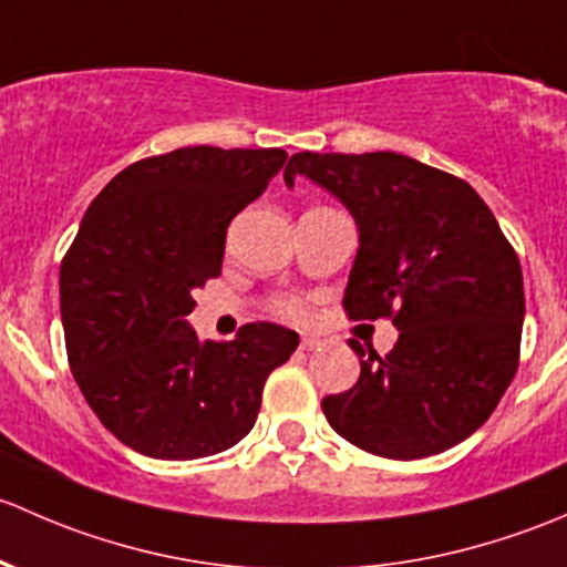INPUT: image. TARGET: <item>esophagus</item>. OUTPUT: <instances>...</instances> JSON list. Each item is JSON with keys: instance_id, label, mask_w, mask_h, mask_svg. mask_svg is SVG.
Wrapping results in <instances>:
<instances>
[{"instance_id": "obj_1", "label": "esophagus", "mask_w": 567, "mask_h": 567, "mask_svg": "<svg viewBox=\"0 0 567 567\" xmlns=\"http://www.w3.org/2000/svg\"><path fill=\"white\" fill-rule=\"evenodd\" d=\"M319 347H322V341H319L317 336H302L300 349H306V352H313V349H319Z\"/></svg>"}]
</instances>
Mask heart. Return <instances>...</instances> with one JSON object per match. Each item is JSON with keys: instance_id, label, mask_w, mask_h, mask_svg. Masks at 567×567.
<instances>
[{"instance_id": "b5f03b06", "label": "heart", "mask_w": 567, "mask_h": 567, "mask_svg": "<svg viewBox=\"0 0 567 567\" xmlns=\"http://www.w3.org/2000/svg\"><path fill=\"white\" fill-rule=\"evenodd\" d=\"M276 311L281 313V317H286V319H300L302 313H306V308H302L297 300H278L276 302Z\"/></svg>"}]
</instances>
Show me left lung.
Wrapping results in <instances>:
<instances>
[{
    "instance_id": "1",
    "label": "left lung",
    "mask_w": 567,
    "mask_h": 567,
    "mask_svg": "<svg viewBox=\"0 0 567 567\" xmlns=\"http://www.w3.org/2000/svg\"><path fill=\"white\" fill-rule=\"evenodd\" d=\"M308 177L358 224L349 319H393L384 358L360 354L354 388L327 395V423L384 458H425L475 434L518 369L524 278L516 250L472 185L399 153H297Z\"/></svg>"
}]
</instances>
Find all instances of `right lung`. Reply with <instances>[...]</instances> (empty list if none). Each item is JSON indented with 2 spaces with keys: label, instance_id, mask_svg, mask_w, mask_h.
I'll list each match as a JSON object with an SVG mask.
<instances>
[{
  "label": "right lung",
  "instance_id": "1",
  "mask_svg": "<svg viewBox=\"0 0 567 567\" xmlns=\"http://www.w3.org/2000/svg\"><path fill=\"white\" fill-rule=\"evenodd\" d=\"M284 150L183 147L133 163L95 196L60 267L70 371L122 445L190 461L229 451L300 338L272 322L198 341L194 289L220 276L226 229Z\"/></svg>",
  "mask_w": 567,
  "mask_h": 567
}]
</instances>
